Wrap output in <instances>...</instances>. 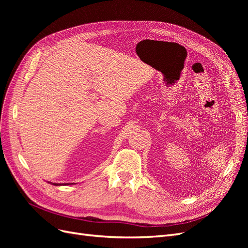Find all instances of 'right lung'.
I'll return each mask as SVG.
<instances>
[{"label":"right lung","instance_id":"obj_1","mask_svg":"<svg viewBox=\"0 0 248 248\" xmlns=\"http://www.w3.org/2000/svg\"><path fill=\"white\" fill-rule=\"evenodd\" d=\"M54 185H61V184H56V183H54Z\"/></svg>","mask_w":248,"mask_h":248}]
</instances>
